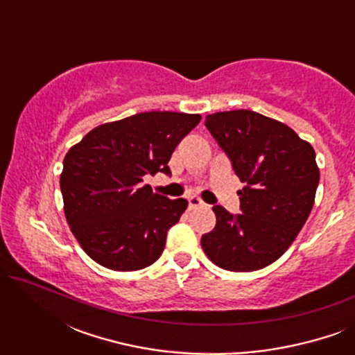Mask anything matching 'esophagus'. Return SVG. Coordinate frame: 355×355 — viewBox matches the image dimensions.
Instances as JSON below:
<instances>
[{
    "mask_svg": "<svg viewBox=\"0 0 355 355\" xmlns=\"http://www.w3.org/2000/svg\"><path fill=\"white\" fill-rule=\"evenodd\" d=\"M187 200H189V208H191V210H192V208H197V207H202L203 205V200H202L200 197H197V196H191V197L187 198Z\"/></svg>",
    "mask_w": 355,
    "mask_h": 355,
    "instance_id": "1",
    "label": "esophagus"
}]
</instances>
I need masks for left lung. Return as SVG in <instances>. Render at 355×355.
Returning a JSON list of instances; mask_svg holds the SVG:
<instances>
[{
    "label": "left lung",
    "mask_w": 355,
    "mask_h": 355,
    "mask_svg": "<svg viewBox=\"0 0 355 355\" xmlns=\"http://www.w3.org/2000/svg\"><path fill=\"white\" fill-rule=\"evenodd\" d=\"M205 125L245 187L241 213L213 207L216 226L202 236L213 263L255 271L279 259L312 211L320 171L312 145L288 125L249 110L208 114Z\"/></svg>",
    "instance_id": "1"
}]
</instances>
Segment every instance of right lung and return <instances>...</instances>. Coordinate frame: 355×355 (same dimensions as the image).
I'll return each mask as SVG.
<instances>
[{
	"label": "right lung",
	"instance_id": "add662e5",
	"mask_svg": "<svg viewBox=\"0 0 355 355\" xmlns=\"http://www.w3.org/2000/svg\"><path fill=\"white\" fill-rule=\"evenodd\" d=\"M200 114L150 111L101 124L67 152L60 179L66 220L85 254L116 271L162 255L186 198L152 192L145 176L171 174L169 158Z\"/></svg>",
	"mask_w": 355,
	"mask_h": 355
}]
</instances>
